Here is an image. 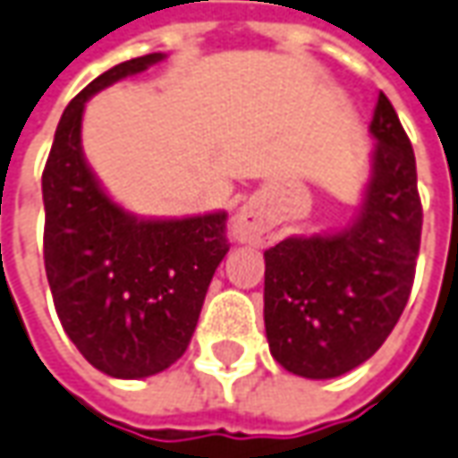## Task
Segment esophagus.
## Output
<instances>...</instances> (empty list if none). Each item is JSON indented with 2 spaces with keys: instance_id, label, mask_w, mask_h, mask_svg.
Instances as JSON below:
<instances>
[{
  "instance_id": "34e87169",
  "label": "esophagus",
  "mask_w": 458,
  "mask_h": 458,
  "mask_svg": "<svg viewBox=\"0 0 458 458\" xmlns=\"http://www.w3.org/2000/svg\"><path fill=\"white\" fill-rule=\"evenodd\" d=\"M233 238L241 242H258L263 238V220L255 208L245 205L238 210V216L233 220Z\"/></svg>"
}]
</instances>
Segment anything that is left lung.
<instances>
[{
  "instance_id": "left-lung-1",
  "label": "left lung",
  "mask_w": 458,
  "mask_h": 458,
  "mask_svg": "<svg viewBox=\"0 0 458 458\" xmlns=\"http://www.w3.org/2000/svg\"><path fill=\"white\" fill-rule=\"evenodd\" d=\"M371 135L378 145L359 220L266 250V335L273 359L295 376L353 371L384 346L411 295L424 210L411 140L384 92Z\"/></svg>"
}]
</instances>
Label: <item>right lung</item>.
<instances>
[{"instance_id":"add662e5","label":"right lung","mask_w":458,"mask_h":458,"mask_svg":"<svg viewBox=\"0 0 458 458\" xmlns=\"http://www.w3.org/2000/svg\"><path fill=\"white\" fill-rule=\"evenodd\" d=\"M163 57L127 59L92 80L62 112L42 173L45 270L57 316L77 351L114 378L160 373L185 353L230 248L225 213L142 220L112 203L85 163L87 99Z\"/></svg>"}]
</instances>
